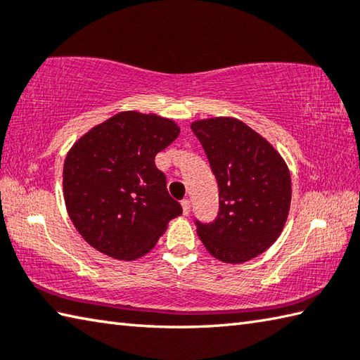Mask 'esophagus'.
<instances>
[{
	"instance_id": "34e87169",
	"label": "esophagus",
	"mask_w": 360,
	"mask_h": 360,
	"mask_svg": "<svg viewBox=\"0 0 360 360\" xmlns=\"http://www.w3.org/2000/svg\"><path fill=\"white\" fill-rule=\"evenodd\" d=\"M181 205H182V212H184V215L191 214V207H192L191 201H188V200H182Z\"/></svg>"
}]
</instances>
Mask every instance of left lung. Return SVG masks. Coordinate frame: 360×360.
<instances>
[{"label": "left lung", "mask_w": 360, "mask_h": 360, "mask_svg": "<svg viewBox=\"0 0 360 360\" xmlns=\"http://www.w3.org/2000/svg\"><path fill=\"white\" fill-rule=\"evenodd\" d=\"M219 184V212L195 219L207 252L225 263H244L269 248L288 217L290 172L263 136L234 117L192 124Z\"/></svg>", "instance_id": "obj_1"}]
</instances>
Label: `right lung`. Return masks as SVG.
Masks as SVG:
<instances>
[{
    "label": "right lung",
    "mask_w": 360,
    "mask_h": 360,
    "mask_svg": "<svg viewBox=\"0 0 360 360\" xmlns=\"http://www.w3.org/2000/svg\"><path fill=\"white\" fill-rule=\"evenodd\" d=\"M178 135L167 117L122 112L72 146L63 172L64 201L77 231L96 250L116 259L140 258L182 214L154 163Z\"/></svg>",
    "instance_id": "1"
}]
</instances>
